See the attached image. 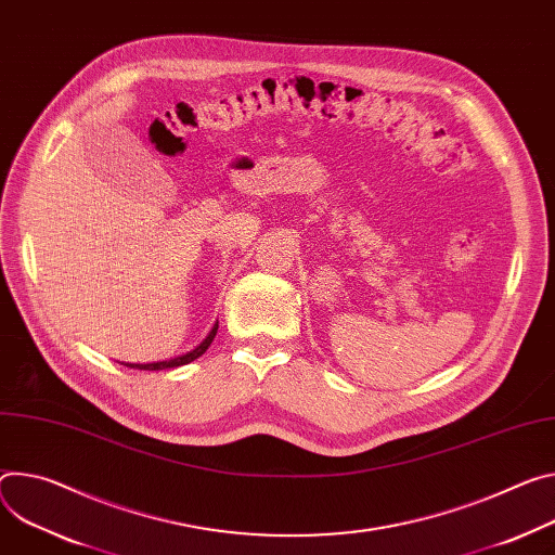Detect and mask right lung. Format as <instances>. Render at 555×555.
I'll list each match as a JSON object with an SVG mask.
<instances>
[{
    "mask_svg": "<svg viewBox=\"0 0 555 555\" xmlns=\"http://www.w3.org/2000/svg\"><path fill=\"white\" fill-rule=\"evenodd\" d=\"M217 330H219V321H215L212 330L208 332V336L201 340L198 345H194L190 351H183V354H177V357H170V359H162V361H147V363H126V367H132V370H147V372H159V370H175V367H181V365H188L192 363L194 359H198L201 354H206V349L210 347V343L215 340L217 336Z\"/></svg>",
    "mask_w": 555,
    "mask_h": 555,
    "instance_id": "obj_1",
    "label": "right lung"
}]
</instances>
